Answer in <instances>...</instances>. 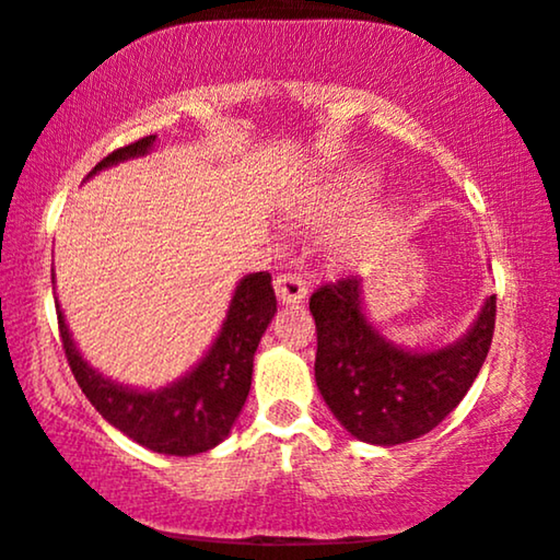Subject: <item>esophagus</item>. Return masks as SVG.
I'll return each instance as SVG.
<instances>
[{"label":"esophagus","mask_w":560,"mask_h":560,"mask_svg":"<svg viewBox=\"0 0 560 560\" xmlns=\"http://www.w3.org/2000/svg\"><path fill=\"white\" fill-rule=\"evenodd\" d=\"M273 289H276V298L287 305H298V302L305 300L307 294V284L300 273H279L273 279Z\"/></svg>","instance_id":"1"}]
</instances>
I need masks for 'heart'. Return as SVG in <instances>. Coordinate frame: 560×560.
Here are the masks:
<instances>
[{"instance_id":"heart-1","label":"heart","mask_w":560,"mask_h":560,"mask_svg":"<svg viewBox=\"0 0 560 560\" xmlns=\"http://www.w3.org/2000/svg\"><path fill=\"white\" fill-rule=\"evenodd\" d=\"M370 190H373V179L370 177H352L347 182L345 187H341L339 195H336V208H352L360 203V200H365Z\"/></svg>"}]
</instances>
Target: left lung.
<instances>
[{
	"label": "left lung",
	"instance_id": "8db88e82",
	"mask_svg": "<svg viewBox=\"0 0 560 560\" xmlns=\"http://www.w3.org/2000/svg\"><path fill=\"white\" fill-rule=\"evenodd\" d=\"M310 313L323 399L349 433L378 446L415 441L446 420L475 383L495 331L493 294L462 341L438 352H401L362 315L354 276L315 289Z\"/></svg>",
	"mask_w": 560,
	"mask_h": 560
}]
</instances>
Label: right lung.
Instances as JSON below:
<instances>
[{
  "label": "right lung",
  "mask_w": 560,
  "mask_h": 560,
  "mask_svg": "<svg viewBox=\"0 0 560 560\" xmlns=\"http://www.w3.org/2000/svg\"><path fill=\"white\" fill-rule=\"evenodd\" d=\"M156 135L135 140L101 159L91 174L117 161L143 156L153 145ZM88 174V177H91ZM276 313V294L271 273L258 271L245 276L234 292L229 315L211 352L187 378L164 390H130L101 378L88 368L72 345L67 323L59 313V339L78 386L88 401L98 409L109 425L122 430L140 446L172 456H192L219 446L229 435L234 420L245 407L253 381V357L260 336Z\"/></svg>",
  "instance_id": "add662e5"
}]
</instances>
